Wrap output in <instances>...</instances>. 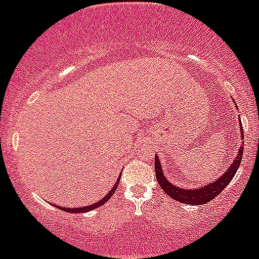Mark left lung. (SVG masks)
<instances>
[{
    "label": "left lung",
    "mask_w": 259,
    "mask_h": 259,
    "mask_svg": "<svg viewBox=\"0 0 259 259\" xmlns=\"http://www.w3.org/2000/svg\"><path fill=\"white\" fill-rule=\"evenodd\" d=\"M241 127V125H240ZM241 136L244 137L242 134V127H241ZM242 153H244V146H240L239 154L236 155L233 163L231 164L230 168H228L223 175L219 178V179H215L212 183H209L206 187L200 189H183L179 187H174L171 183H168L164 178L163 172H162V166L159 163V159L155 157V176H157V182L159 183L161 188L163 189L164 193H167L171 198H174L175 201H179L183 203H188V205H203V203H207L209 201H211L212 198H215L223 191L226 187L228 185V183L232 180V178L236 174L237 168H239L240 163H241L242 159Z\"/></svg>",
    "instance_id": "obj_1"
}]
</instances>
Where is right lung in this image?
Segmentation results:
<instances>
[{"mask_svg":"<svg viewBox=\"0 0 259 259\" xmlns=\"http://www.w3.org/2000/svg\"><path fill=\"white\" fill-rule=\"evenodd\" d=\"M119 180L120 179H118V182L115 183V185H114L113 187V189H111V191L109 192V193L106 194V196H105L104 198H102L101 201H98V202H96V203H93V205H91V206H84V207H76V209H66V207H59V209L61 210H63V211H68V212H85V211H91V210H93V209H96V207H98V206H101V205H104L105 202H106V201H109V198L111 197V196H113L114 193H115V191H116V188H118V184H119Z\"/></svg>","mask_w":259,"mask_h":259,"instance_id":"right-lung-1","label":"right lung"}]
</instances>
